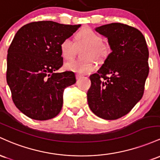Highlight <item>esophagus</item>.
I'll return each mask as SVG.
<instances>
[{"label": "esophagus", "mask_w": 160, "mask_h": 160, "mask_svg": "<svg viewBox=\"0 0 160 160\" xmlns=\"http://www.w3.org/2000/svg\"><path fill=\"white\" fill-rule=\"evenodd\" d=\"M82 78V75H80V74H76V79L78 80L80 79V78Z\"/></svg>", "instance_id": "obj_1"}]
</instances>
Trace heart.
I'll return each mask as SVG.
<instances>
[{"label": "heart", "mask_w": 160, "mask_h": 160, "mask_svg": "<svg viewBox=\"0 0 160 160\" xmlns=\"http://www.w3.org/2000/svg\"><path fill=\"white\" fill-rule=\"evenodd\" d=\"M77 47H86L83 53L85 60H72L66 62V69L81 74H87L97 69L96 61L103 63L110 54L111 48L108 43L103 42L99 34L93 30L84 29L75 36V41L71 38H66L60 44L62 57L70 60L75 56Z\"/></svg>", "instance_id": "1"}]
</instances>
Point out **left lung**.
Returning a JSON list of instances; mask_svg holds the SVG:
<instances>
[{
    "label": "left lung",
    "instance_id": "left-lung-1",
    "mask_svg": "<svg viewBox=\"0 0 160 160\" xmlns=\"http://www.w3.org/2000/svg\"><path fill=\"white\" fill-rule=\"evenodd\" d=\"M107 37L112 52L98 72L90 75L88 106L98 117L119 119L142 98L149 74V51L143 34L114 22L95 28Z\"/></svg>",
    "mask_w": 160,
    "mask_h": 160
}]
</instances>
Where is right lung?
<instances>
[{"label": "right lung", "instance_id": "1", "mask_svg": "<svg viewBox=\"0 0 160 160\" xmlns=\"http://www.w3.org/2000/svg\"><path fill=\"white\" fill-rule=\"evenodd\" d=\"M81 25L32 22L19 28L8 51L7 82L16 107L35 120L57 116L63 91L76 82L72 71L57 72L63 64L60 44Z\"/></svg>", "mask_w": 160, "mask_h": 160}]
</instances>
